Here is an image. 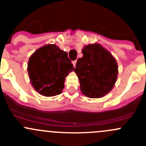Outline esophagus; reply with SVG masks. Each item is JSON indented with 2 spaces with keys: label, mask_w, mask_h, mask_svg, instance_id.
I'll list each match as a JSON object with an SVG mask.
<instances>
[{
  "label": "esophagus",
  "mask_w": 146,
  "mask_h": 146,
  "mask_svg": "<svg viewBox=\"0 0 146 146\" xmlns=\"http://www.w3.org/2000/svg\"><path fill=\"white\" fill-rule=\"evenodd\" d=\"M76 62H77V61H72V64H73V66H74V67H76Z\"/></svg>",
  "instance_id": "esophagus-1"
}]
</instances>
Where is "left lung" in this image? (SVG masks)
<instances>
[{"instance_id":"left-lung-1","label":"left lung","mask_w":146,"mask_h":146,"mask_svg":"<svg viewBox=\"0 0 146 146\" xmlns=\"http://www.w3.org/2000/svg\"><path fill=\"white\" fill-rule=\"evenodd\" d=\"M74 71L80 80L82 93L90 98H100L112 90L118 75L116 59L98 44L85 46Z\"/></svg>"}]
</instances>
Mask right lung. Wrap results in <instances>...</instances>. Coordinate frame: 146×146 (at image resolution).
<instances>
[{"mask_svg": "<svg viewBox=\"0 0 146 146\" xmlns=\"http://www.w3.org/2000/svg\"><path fill=\"white\" fill-rule=\"evenodd\" d=\"M74 67L68 53L56 44H47L29 58L27 70L35 90L45 97L58 95L64 88L65 78Z\"/></svg>", "mask_w": 146, "mask_h": 146, "instance_id": "right-lung-1", "label": "right lung"}]
</instances>
